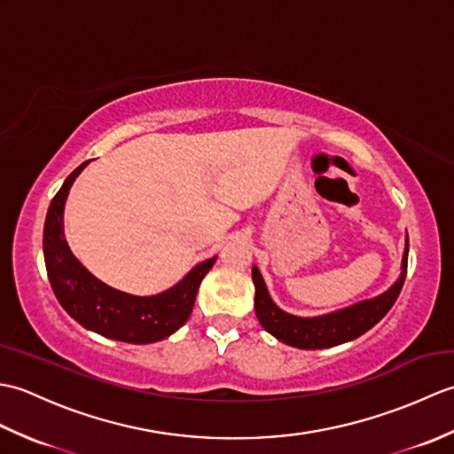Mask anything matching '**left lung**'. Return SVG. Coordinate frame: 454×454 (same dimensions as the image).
I'll use <instances>...</instances> for the list:
<instances>
[{"label":"left lung","instance_id":"obj_1","mask_svg":"<svg viewBox=\"0 0 454 454\" xmlns=\"http://www.w3.org/2000/svg\"><path fill=\"white\" fill-rule=\"evenodd\" d=\"M408 239L402 257V273L387 293H382L369 301H361L353 306L341 308L314 317H301L281 310L269 296L265 281L259 269L254 265L252 277L255 285V314L257 320L265 330L275 335L278 341L298 347V349H325L369 332L372 325L379 324L390 308L396 302L408 273Z\"/></svg>","mask_w":454,"mask_h":454}]
</instances>
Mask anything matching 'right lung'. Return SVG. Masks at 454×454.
Wrapping results in <instances>:
<instances>
[{
  "instance_id": "1",
  "label": "right lung",
  "mask_w": 454,
  "mask_h": 454,
  "mask_svg": "<svg viewBox=\"0 0 454 454\" xmlns=\"http://www.w3.org/2000/svg\"><path fill=\"white\" fill-rule=\"evenodd\" d=\"M90 161L75 168L56 192L44 220L43 249L48 281L64 310L85 330L124 343L146 345L176 333L189 320L199 285L216 257L195 265L181 281L153 296H134L101 283L67 247L64 205L72 183Z\"/></svg>"
}]
</instances>
